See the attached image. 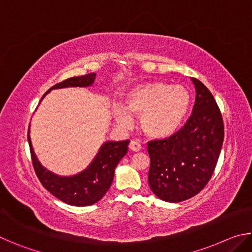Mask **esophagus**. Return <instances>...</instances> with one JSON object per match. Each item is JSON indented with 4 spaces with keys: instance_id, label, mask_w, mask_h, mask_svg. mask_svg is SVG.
Instances as JSON below:
<instances>
[{
    "instance_id": "34e87169",
    "label": "esophagus",
    "mask_w": 252,
    "mask_h": 252,
    "mask_svg": "<svg viewBox=\"0 0 252 252\" xmlns=\"http://www.w3.org/2000/svg\"><path fill=\"white\" fill-rule=\"evenodd\" d=\"M141 144H140L138 141H131L129 144V149L132 151H140L141 150Z\"/></svg>"
}]
</instances>
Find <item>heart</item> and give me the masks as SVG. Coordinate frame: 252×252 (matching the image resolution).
<instances>
[{
	"mask_svg": "<svg viewBox=\"0 0 252 252\" xmlns=\"http://www.w3.org/2000/svg\"><path fill=\"white\" fill-rule=\"evenodd\" d=\"M125 108L113 106L114 120L120 126H131L132 116H140V126L148 136L165 139L176 133L190 110V93L179 84L147 82L131 88Z\"/></svg>",
	"mask_w": 252,
	"mask_h": 252,
	"instance_id": "heart-1",
	"label": "heart"
}]
</instances>
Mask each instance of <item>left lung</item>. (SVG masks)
<instances>
[{
  "label": "left lung",
  "instance_id": "1",
  "mask_svg": "<svg viewBox=\"0 0 252 252\" xmlns=\"http://www.w3.org/2000/svg\"><path fill=\"white\" fill-rule=\"evenodd\" d=\"M191 80L195 102L189 120L170 138L148 143L149 186L167 202L185 201L206 187L223 143V120L215 97L202 82Z\"/></svg>",
  "mask_w": 252,
  "mask_h": 252
}]
</instances>
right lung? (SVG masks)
I'll list each match as a JSON object with an SVG mask.
<instances>
[{"label": "right lung", "instance_id": "obj_1", "mask_svg": "<svg viewBox=\"0 0 252 252\" xmlns=\"http://www.w3.org/2000/svg\"><path fill=\"white\" fill-rule=\"evenodd\" d=\"M94 80L95 73L70 78L49 89L45 94L42 96L41 101L52 90L64 88L92 87ZM28 141L30 151H31L33 167L42 186L61 201L76 207L91 206L104 197L106 191L112 185L117 165L126 155L127 146L130 143L129 140L105 141L100 147L94 159L82 171L73 174V176H59L46 169L44 165H42L37 159L32 147L30 126Z\"/></svg>", "mask_w": 252, "mask_h": 252}]
</instances>
